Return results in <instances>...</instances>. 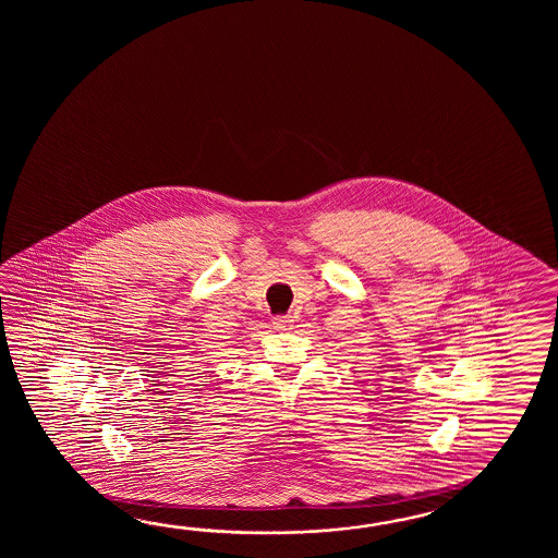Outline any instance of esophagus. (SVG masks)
<instances>
[{"label":"esophagus","mask_w":558,"mask_h":558,"mask_svg":"<svg viewBox=\"0 0 558 558\" xmlns=\"http://www.w3.org/2000/svg\"><path fill=\"white\" fill-rule=\"evenodd\" d=\"M291 323H293V319H291L289 315H277V317H274V327L277 331H284V329H289V327H291Z\"/></svg>","instance_id":"1"}]
</instances>
